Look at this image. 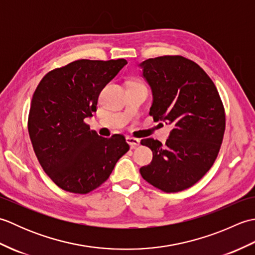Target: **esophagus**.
Returning <instances> with one entry per match:
<instances>
[{"mask_svg": "<svg viewBox=\"0 0 255 255\" xmlns=\"http://www.w3.org/2000/svg\"><path fill=\"white\" fill-rule=\"evenodd\" d=\"M126 141L129 143V145H130L132 149L138 147V145L140 144V140L137 138H132V137H127Z\"/></svg>", "mask_w": 255, "mask_h": 255, "instance_id": "1", "label": "esophagus"}]
</instances>
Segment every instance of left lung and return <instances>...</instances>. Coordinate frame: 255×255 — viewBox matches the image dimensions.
<instances>
[{"label": "left lung", "instance_id": "left-lung-1", "mask_svg": "<svg viewBox=\"0 0 255 255\" xmlns=\"http://www.w3.org/2000/svg\"><path fill=\"white\" fill-rule=\"evenodd\" d=\"M139 67L152 92L150 115L173 127L165 144L141 140L153 158L140 174L163 192L183 191L197 183L217 158L226 128L223 102L207 73L186 58H152Z\"/></svg>", "mask_w": 255, "mask_h": 255}]
</instances>
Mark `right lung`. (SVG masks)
<instances>
[{
  "instance_id": "1",
  "label": "right lung",
  "mask_w": 255,
  "mask_h": 255,
  "mask_svg": "<svg viewBox=\"0 0 255 255\" xmlns=\"http://www.w3.org/2000/svg\"><path fill=\"white\" fill-rule=\"evenodd\" d=\"M126 64L125 59L73 61L48 72L32 95V148L47 175L64 191L86 194L97 188L129 150L122 134L103 138L84 122L96 112L102 90Z\"/></svg>"
}]
</instances>
